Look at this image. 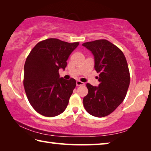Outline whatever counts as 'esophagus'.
Listing matches in <instances>:
<instances>
[{
    "label": "esophagus",
    "instance_id": "1",
    "mask_svg": "<svg viewBox=\"0 0 151 151\" xmlns=\"http://www.w3.org/2000/svg\"><path fill=\"white\" fill-rule=\"evenodd\" d=\"M85 85V83H83V82H81L80 81H76V86H82V85Z\"/></svg>",
    "mask_w": 151,
    "mask_h": 151
}]
</instances>
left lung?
Here are the masks:
<instances>
[{"instance_id":"left-lung-1","label":"left lung","mask_w":151,"mask_h":151,"mask_svg":"<svg viewBox=\"0 0 151 151\" xmlns=\"http://www.w3.org/2000/svg\"><path fill=\"white\" fill-rule=\"evenodd\" d=\"M94 56V69L99 73L98 86L86 84L88 90L83 105L89 114L104 117L113 112L126 96L130 74L123 52L106 40L83 43Z\"/></svg>"}]
</instances>
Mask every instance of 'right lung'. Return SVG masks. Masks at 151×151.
<instances>
[{"mask_svg": "<svg viewBox=\"0 0 151 151\" xmlns=\"http://www.w3.org/2000/svg\"><path fill=\"white\" fill-rule=\"evenodd\" d=\"M78 42L48 39L36 45L24 64V87L28 100L36 111L52 117L65 111L76 86L74 78H60L66 60Z\"/></svg>", "mask_w": 151, "mask_h": 151, "instance_id": "right-lung-1", "label": "right lung"}]
</instances>
